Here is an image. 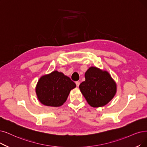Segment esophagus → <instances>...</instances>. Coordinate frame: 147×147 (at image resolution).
Here are the masks:
<instances>
[{"instance_id":"34e87169","label":"esophagus","mask_w":147,"mask_h":147,"mask_svg":"<svg viewBox=\"0 0 147 147\" xmlns=\"http://www.w3.org/2000/svg\"><path fill=\"white\" fill-rule=\"evenodd\" d=\"M75 84H76V85H77V87H78V86H80V81H76V82H75Z\"/></svg>"}]
</instances>
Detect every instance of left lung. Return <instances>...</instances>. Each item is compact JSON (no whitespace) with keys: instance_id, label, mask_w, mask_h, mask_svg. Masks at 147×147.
<instances>
[{"instance_id":"1","label":"left lung","mask_w":147,"mask_h":147,"mask_svg":"<svg viewBox=\"0 0 147 147\" xmlns=\"http://www.w3.org/2000/svg\"><path fill=\"white\" fill-rule=\"evenodd\" d=\"M85 78L79 87L90 106H104L115 96L116 84L106 70L90 67L85 73Z\"/></svg>"}]
</instances>
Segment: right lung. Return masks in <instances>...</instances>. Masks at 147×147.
I'll list each match as a JSON object with an SVG mask.
<instances>
[{
    "label": "right lung",
    "instance_id": "1",
    "mask_svg": "<svg viewBox=\"0 0 147 147\" xmlns=\"http://www.w3.org/2000/svg\"><path fill=\"white\" fill-rule=\"evenodd\" d=\"M75 87V83L69 77L54 70L41 77L36 92L39 101L43 105L60 107L66 102L70 90Z\"/></svg>",
    "mask_w": 147,
    "mask_h": 147
}]
</instances>
